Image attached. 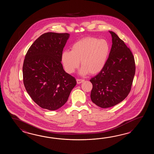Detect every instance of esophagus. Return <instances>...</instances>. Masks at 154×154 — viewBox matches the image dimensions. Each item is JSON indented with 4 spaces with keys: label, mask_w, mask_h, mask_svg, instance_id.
<instances>
[{
    "label": "esophagus",
    "mask_w": 154,
    "mask_h": 154,
    "mask_svg": "<svg viewBox=\"0 0 154 154\" xmlns=\"http://www.w3.org/2000/svg\"><path fill=\"white\" fill-rule=\"evenodd\" d=\"M85 80H84V79H76V82H77V84H81L82 82H84Z\"/></svg>",
    "instance_id": "34e87169"
}]
</instances>
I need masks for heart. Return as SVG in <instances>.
<instances>
[{
	"mask_svg": "<svg viewBox=\"0 0 154 154\" xmlns=\"http://www.w3.org/2000/svg\"><path fill=\"white\" fill-rule=\"evenodd\" d=\"M110 47L105 39L87 37L72 45V51H65L62 54V62L66 72L72 74L79 66L80 72L95 74L104 67L108 59Z\"/></svg>",
	"mask_w": 154,
	"mask_h": 154,
	"instance_id": "1",
	"label": "heart"
}]
</instances>
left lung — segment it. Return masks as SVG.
<instances>
[{"label": "left lung", "mask_w": 154, "mask_h": 154, "mask_svg": "<svg viewBox=\"0 0 154 154\" xmlns=\"http://www.w3.org/2000/svg\"><path fill=\"white\" fill-rule=\"evenodd\" d=\"M111 34L112 45L107 60L92 84L91 99L101 108H108L124 100L131 91L135 72L134 56L117 34Z\"/></svg>", "instance_id": "1"}]
</instances>
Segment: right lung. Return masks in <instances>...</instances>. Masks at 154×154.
<instances>
[{
	"instance_id": "right-lung-1",
	"label": "right lung",
	"mask_w": 154,
	"mask_h": 154,
	"mask_svg": "<svg viewBox=\"0 0 154 154\" xmlns=\"http://www.w3.org/2000/svg\"><path fill=\"white\" fill-rule=\"evenodd\" d=\"M68 33L47 32L36 39L26 53L23 66V82L33 101L51 111L67 101L76 84L74 77L64 70L63 50Z\"/></svg>"
}]
</instances>
